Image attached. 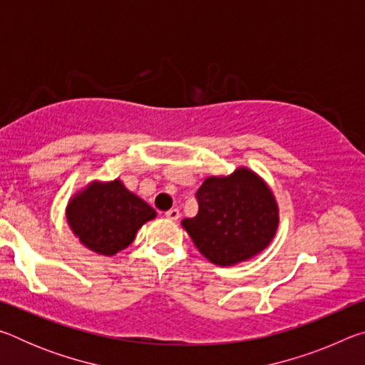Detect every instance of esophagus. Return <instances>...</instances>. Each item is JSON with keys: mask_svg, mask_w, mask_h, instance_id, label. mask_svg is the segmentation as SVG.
<instances>
[{"mask_svg": "<svg viewBox=\"0 0 365 365\" xmlns=\"http://www.w3.org/2000/svg\"><path fill=\"white\" fill-rule=\"evenodd\" d=\"M165 217H168L169 220H178V217H180V211H178L177 207L170 209V211L165 212Z\"/></svg>", "mask_w": 365, "mask_h": 365, "instance_id": "1", "label": "esophagus"}]
</instances>
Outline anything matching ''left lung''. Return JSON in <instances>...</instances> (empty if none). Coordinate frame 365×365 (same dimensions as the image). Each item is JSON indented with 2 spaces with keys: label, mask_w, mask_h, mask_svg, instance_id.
<instances>
[{
  "label": "left lung",
  "mask_w": 365,
  "mask_h": 365,
  "mask_svg": "<svg viewBox=\"0 0 365 365\" xmlns=\"http://www.w3.org/2000/svg\"><path fill=\"white\" fill-rule=\"evenodd\" d=\"M197 214L182 227L207 261L235 265L262 252L279 228V205L256 172L238 168L230 175L207 177L196 191Z\"/></svg>",
  "instance_id": "obj_1"
}]
</instances>
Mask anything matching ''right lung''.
<instances>
[{
  "mask_svg": "<svg viewBox=\"0 0 365 365\" xmlns=\"http://www.w3.org/2000/svg\"><path fill=\"white\" fill-rule=\"evenodd\" d=\"M154 217L156 211L128 191L119 178L88 183L66 207V220L78 242L101 256L125 250L143 224Z\"/></svg>",
  "mask_w": 365,
  "mask_h": 365,
  "instance_id": "right-lung-1",
  "label": "right lung"
}]
</instances>
